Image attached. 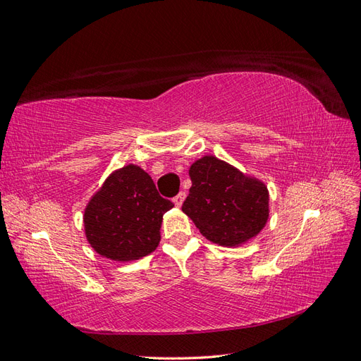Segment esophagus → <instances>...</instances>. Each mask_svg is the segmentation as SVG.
<instances>
[{
	"label": "esophagus",
	"mask_w": 361,
	"mask_h": 361,
	"mask_svg": "<svg viewBox=\"0 0 361 361\" xmlns=\"http://www.w3.org/2000/svg\"><path fill=\"white\" fill-rule=\"evenodd\" d=\"M184 198H186V193H184V192H180V193L177 195V197H175V198L172 200V201H173V204H175V207H181Z\"/></svg>",
	"instance_id": "esophagus-1"
}]
</instances>
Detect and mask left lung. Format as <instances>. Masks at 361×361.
Wrapping results in <instances>:
<instances>
[{
    "label": "left lung",
    "instance_id": "obj_1",
    "mask_svg": "<svg viewBox=\"0 0 361 361\" xmlns=\"http://www.w3.org/2000/svg\"><path fill=\"white\" fill-rule=\"evenodd\" d=\"M189 177L192 188L181 210L205 239L238 248L264 228L269 190L262 180L214 156L195 160Z\"/></svg>",
    "mask_w": 361,
    "mask_h": 361
}]
</instances>
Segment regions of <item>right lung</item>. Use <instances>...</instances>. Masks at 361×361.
<instances>
[{
    "label": "right lung",
    "instance_id": "obj_1",
    "mask_svg": "<svg viewBox=\"0 0 361 361\" xmlns=\"http://www.w3.org/2000/svg\"><path fill=\"white\" fill-rule=\"evenodd\" d=\"M172 207L145 171L126 164L113 171L90 197L83 214L86 239L109 260H139L156 251L163 214Z\"/></svg>",
    "mask_w": 361,
    "mask_h": 361
}]
</instances>
